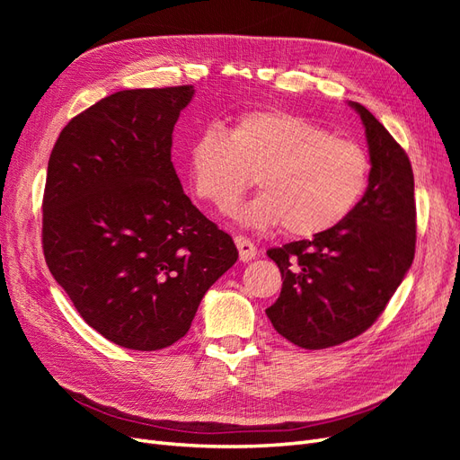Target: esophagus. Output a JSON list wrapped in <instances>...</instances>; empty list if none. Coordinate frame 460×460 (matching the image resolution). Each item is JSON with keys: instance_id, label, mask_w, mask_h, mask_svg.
<instances>
[{"instance_id": "34e87169", "label": "esophagus", "mask_w": 460, "mask_h": 460, "mask_svg": "<svg viewBox=\"0 0 460 460\" xmlns=\"http://www.w3.org/2000/svg\"><path fill=\"white\" fill-rule=\"evenodd\" d=\"M235 247H238V252H240V259L243 261V262H247V261H252V259H255L257 257V247H255V243L249 240V238H245V235H235Z\"/></svg>"}]
</instances>
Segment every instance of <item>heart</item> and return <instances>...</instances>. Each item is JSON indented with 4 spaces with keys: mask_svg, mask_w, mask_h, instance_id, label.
Returning <instances> with one entry per match:
<instances>
[{
    "mask_svg": "<svg viewBox=\"0 0 460 460\" xmlns=\"http://www.w3.org/2000/svg\"><path fill=\"white\" fill-rule=\"evenodd\" d=\"M372 163L363 146L280 109H255L235 119L230 132L207 127L188 147L191 190L218 211H228L252 184L262 190L238 218L311 238L338 226L365 198Z\"/></svg>",
    "mask_w": 460,
    "mask_h": 460,
    "instance_id": "heart-1",
    "label": "heart"
}]
</instances>
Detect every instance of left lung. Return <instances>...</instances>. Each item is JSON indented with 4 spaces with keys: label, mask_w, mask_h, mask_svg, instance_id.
<instances>
[{
    "label": "left lung",
    "mask_w": 460,
    "mask_h": 460,
    "mask_svg": "<svg viewBox=\"0 0 460 460\" xmlns=\"http://www.w3.org/2000/svg\"><path fill=\"white\" fill-rule=\"evenodd\" d=\"M349 105L365 124L370 151L365 198L332 230L267 252L284 280L267 316L280 336L303 349H326L368 330L414 259L411 161L367 107Z\"/></svg>",
    "instance_id": "obj_1"
}]
</instances>
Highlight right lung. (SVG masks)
<instances>
[{
    "label": "right lung",
    "mask_w": 460,
    "mask_h": 460,
    "mask_svg": "<svg viewBox=\"0 0 460 460\" xmlns=\"http://www.w3.org/2000/svg\"><path fill=\"white\" fill-rule=\"evenodd\" d=\"M193 86L122 90L61 130L48 163L41 247L103 338L157 351L184 338L205 291L238 261L184 193L172 130Z\"/></svg>",
    "instance_id": "obj_1"
}]
</instances>
